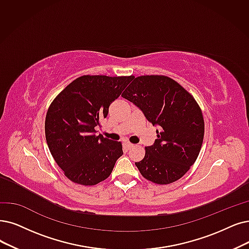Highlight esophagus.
Listing matches in <instances>:
<instances>
[{
    "instance_id": "obj_1",
    "label": "esophagus",
    "mask_w": 249,
    "mask_h": 249,
    "mask_svg": "<svg viewBox=\"0 0 249 249\" xmlns=\"http://www.w3.org/2000/svg\"><path fill=\"white\" fill-rule=\"evenodd\" d=\"M124 146L126 147V149H131V148H133V147H134V145H133V144L128 143V142H125V143H124Z\"/></svg>"
}]
</instances>
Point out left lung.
<instances>
[{
  "mask_svg": "<svg viewBox=\"0 0 249 249\" xmlns=\"http://www.w3.org/2000/svg\"><path fill=\"white\" fill-rule=\"evenodd\" d=\"M122 96L158 126L153 145L135 162L141 175L159 185L181 178L197 159L204 136L203 116L195 99L163 75L138 76Z\"/></svg>",
  "mask_w": 249,
  "mask_h": 249,
  "instance_id": "1",
  "label": "left lung"
}]
</instances>
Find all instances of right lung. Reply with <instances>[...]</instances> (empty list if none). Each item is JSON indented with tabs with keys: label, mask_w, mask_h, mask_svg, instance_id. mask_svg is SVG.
I'll return each instance as SVG.
<instances>
[{
	"label": "right lung",
	"mask_w": 249,
	"mask_h": 249,
	"mask_svg": "<svg viewBox=\"0 0 249 249\" xmlns=\"http://www.w3.org/2000/svg\"><path fill=\"white\" fill-rule=\"evenodd\" d=\"M134 78L84 75L69 84L50 105L45 133L48 147L69 180L93 186L110 176L123 146L96 135L110 104Z\"/></svg>",
	"instance_id": "1"
}]
</instances>
